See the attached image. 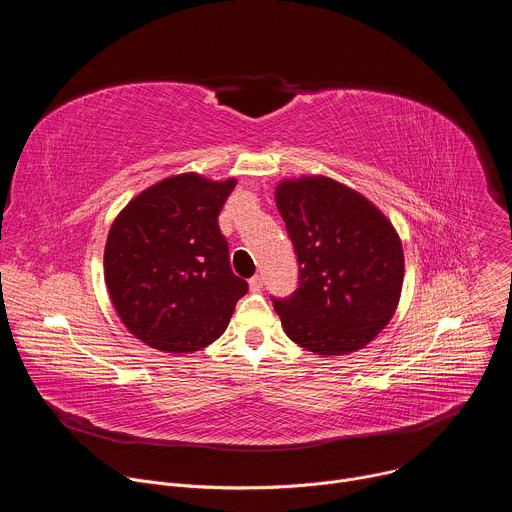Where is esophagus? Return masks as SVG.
I'll list each match as a JSON object with an SVG mask.
<instances>
[{
    "label": "esophagus",
    "mask_w": 512,
    "mask_h": 512,
    "mask_svg": "<svg viewBox=\"0 0 512 512\" xmlns=\"http://www.w3.org/2000/svg\"><path fill=\"white\" fill-rule=\"evenodd\" d=\"M249 287H251V291H261V287H263V277H261V275H253V277L249 279Z\"/></svg>",
    "instance_id": "esophagus-1"
}]
</instances>
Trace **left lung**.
Masks as SVG:
<instances>
[{"label": "left lung", "instance_id": "obj_1", "mask_svg": "<svg viewBox=\"0 0 512 512\" xmlns=\"http://www.w3.org/2000/svg\"><path fill=\"white\" fill-rule=\"evenodd\" d=\"M275 202L300 263L296 294L273 300L285 334L320 356L364 348L401 298L395 227L369 198L326 176L281 180Z\"/></svg>", "mask_w": 512, "mask_h": 512}]
</instances>
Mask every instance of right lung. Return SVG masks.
I'll return each instance as SVG.
<instances>
[{"label": "right lung", "instance_id": "obj_1", "mask_svg": "<svg viewBox=\"0 0 512 512\" xmlns=\"http://www.w3.org/2000/svg\"><path fill=\"white\" fill-rule=\"evenodd\" d=\"M235 178L186 172L139 192L113 221L105 283L125 328L152 348L196 352L221 338L247 281L231 271L218 214Z\"/></svg>", "mask_w": 512, "mask_h": 512}]
</instances>
